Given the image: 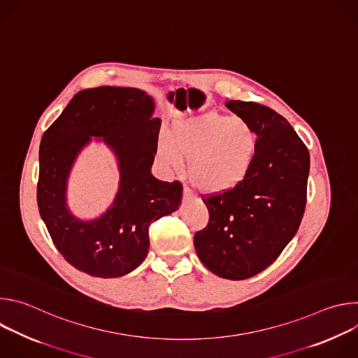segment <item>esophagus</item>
Masks as SVG:
<instances>
[{
  "mask_svg": "<svg viewBox=\"0 0 358 358\" xmlns=\"http://www.w3.org/2000/svg\"><path fill=\"white\" fill-rule=\"evenodd\" d=\"M191 196H192V192H191V189H189L188 187H184V189H182V198H184V201H188V199H191Z\"/></svg>",
  "mask_w": 358,
  "mask_h": 358,
  "instance_id": "esophagus-1",
  "label": "esophagus"
}]
</instances>
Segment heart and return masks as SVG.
Wrapping results in <instances>:
<instances>
[{
    "mask_svg": "<svg viewBox=\"0 0 358 358\" xmlns=\"http://www.w3.org/2000/svg\"><path fill=\"white\" fill-rule=\"evenodd\" d=\"M258 148V134L241 117L207 112L173 122L159 140V157L180 169L188 157L187 173L203 192H224L249 173Z\"/></svg>",
    "mask_w": 358,
    "mask_h": 358,
    "instance_id": "1",
    "label": "heart"
}]
</instances>
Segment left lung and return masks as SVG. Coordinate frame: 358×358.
<instances>
[{
  "instance_id": "1",
  "label": "left lung",
  "mask_w": 358,
  "mask_h": 358,
  "mask_svg": "<svg viewBox=\"0 0 358 358\" xmlns=\"http://www.w3.org/2000/svg\"><path fill=\"white\" fill-rule=\"evenodd\" d=\"M225 106L257 131V156L238 185L202 195L210 221L195 232L194 246L213 273L242 280L272 265L297 232L308 199L310 156L273 109L242 100H228Z\"/></svg>"
}]
</instances>
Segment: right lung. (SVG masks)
Returning <instances> with one entry per match:
<instances>
[{
	"mask_svg": "<svg viewBox=\"0 0 358 358\" xmlns=\"http://www.w3.org/2000/svg\"><path fill=\"white\" fill-rule=\"evenodd\" d=\"M151 96L136 87L101 86L73 96L43 133L39 145L36 201L39 214L62 257L97 278H119L147 257L151 222L178 208L180 181H160L150 173L157 151L160 119H152ZM92 135L105 136L121 167V188L101 219L83 223L66 208L70 166Z\"/></svg>",
	"mask_w": 358,
	"mask_h": 358,
	"instance_id": "add662e5",
	"label": "right lung"
}]
</instances>
